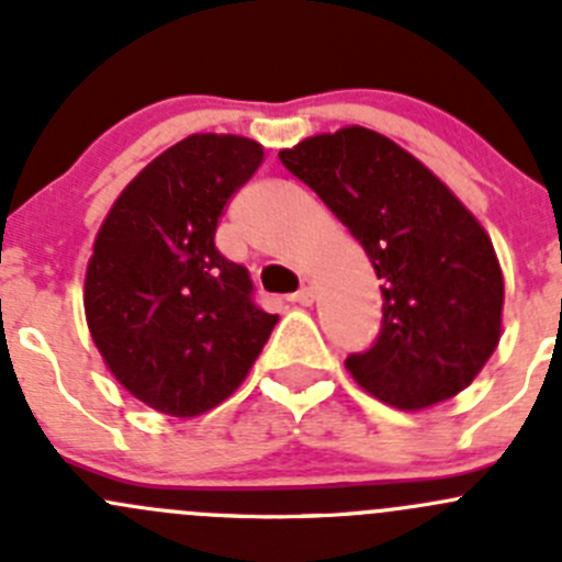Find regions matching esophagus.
<instances>
[{
	"label": "esophagus",
	"mask_w": 562,
	"mask_h": 562,
	"mask_svg": "<svg viewBox=\"0 0 562 562\" xmlns=\"http://www.w3.org/2000/svg\"><path fill=\"white\" fill-rule=\"evenodd\" d=\"M291 302L302 304V307H310V304L315 302V282H313V280H307V277H304V280H302V288H299V291L293 293Z\"/></svg>",
	"instance_id": "34e87169"
}]
</instances>
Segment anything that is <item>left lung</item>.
Listing matches in <instances>:
<instances>
[{"instance_id": "left-lung-1", "label": "left lung", "mask_w": 562, "mask_h": 562, "mask_svg": "<svg viewBox=\"0 0 562 562\" xmlns=\"http://www.w3.org/2000/svg\"><path fill=\"white\" fill-rule=\"evenodd\" d=\"M364 247L383 280V326L345 367L400 411L468 389L503 334V271L490 234L422 160L375 130L313 135L280 151Z\"/></svg>"}]
</instances>
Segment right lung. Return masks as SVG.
I'll use <instances>...</instances> for the list:
<instances>
[{
    "label": "right lung",
    "instance_id": "obj_1",
    "mask_svg": "<svg viewBox=\"0 0 562 562\" xmlns=\"http://www.w3.org/2000/svg\"><path fill=\"white\" fill-rule=\"evenodd\" d=\"M260 162L263 146L245 135H187L119 192L94 239L89 334L111 375L166 416L228 400L280 321L214 247L225 203Z\"/></svg>",
    "mask_w": 562,
    "mask_h": 562
}]
</instances>
